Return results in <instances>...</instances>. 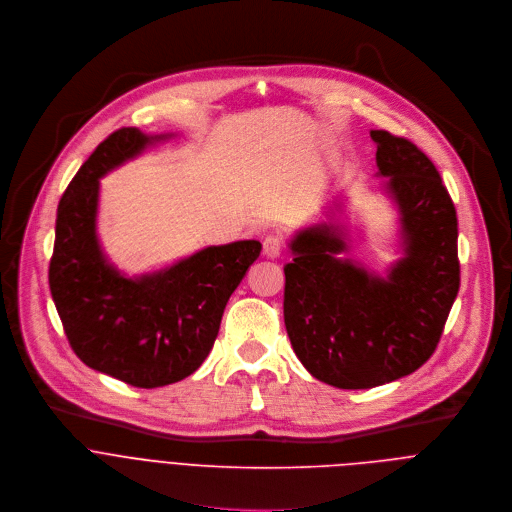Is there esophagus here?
<instances>
[{
    "mask_svg": "<svg viewBox=\"0 0 512 512\" xmlns=\"http://www.w3.org/2000/svg\"><path fill=\"white\" fill-rule=\"evenodd\" d=\"M282 234L280 232H270L266 238H264V242H262V246H264V254L268 256V258H278L280 256V252H282Z\"/></svg>",
    "mask_w": 512,
    "mask_h": 512,
    "instance_id": "obj_1",
    "label": "esophagus"
}]
</instances>
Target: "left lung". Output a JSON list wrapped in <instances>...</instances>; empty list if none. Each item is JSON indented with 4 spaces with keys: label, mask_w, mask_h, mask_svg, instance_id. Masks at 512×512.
Instances as JSON below:
<instances>
[{
    "label": "left lung",
    "mask_w": 512,
    "mask_h": 512,
    "mask_svg": "<svg viewBox=\"0 0 512 512\" xmlns=\"http://www.w3.org/2000/svg\"><path fill=\"white\" fill-rule=\"evenodd\" d=\"M379 175L397 203L405 256L387 280L337 258L321 224L294 236L284 264V325L313 377L369 389L420 369L436 351L460 288L458 218L436 165L410 139L371 131Z\"/></svg>",
    "instance_id": "1"
}]
</instances>
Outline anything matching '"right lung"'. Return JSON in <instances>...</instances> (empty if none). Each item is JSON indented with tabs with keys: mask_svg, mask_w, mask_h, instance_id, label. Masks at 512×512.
<instances>
[{
	"mask_svg": "<svg viewBox=\"0 0 512 512\" xmlns=\"http://www.w3.org/2000/svg\"><path fill=\"white\" fill-rule=\"evenodd\" d=\"M159 139L123 127L94 149L58 203L48 270L78 359L143 389L181 381L206 361L232 292L262 250L256 240L210 246L141 278L107 262L96 240L98 179Z\"/></svg>",
	"mask_w": 512,
	"mask_h": 512,
	"instance_id": "add662e5",
	"label": "right lung"
}]
</instances>
